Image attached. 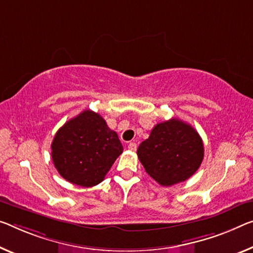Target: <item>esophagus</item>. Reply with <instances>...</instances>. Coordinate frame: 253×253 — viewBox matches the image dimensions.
<instances>
[{"label": "esophagus", "instance_id": "1", "mask_svg": "<svg viewBox=\"0 0 253 253\" xmlns=\"http://www.w3.org/2000/svg\"><path fill=\"white\" fill-rule=\"evenodd\" d=\"M127 148H129L132 151H135V150H137V143H135V142H130L129 145H127Z\"/></svg>", "mask_w": 253, "mask_h": 253}]
</instances>
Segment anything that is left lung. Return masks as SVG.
Returning a JSON list of instances; mask_svg holds the SVG:
<instances>
[{
  "label": "left lung",
  "instance_id": "left-lung-1",
  "mask_svg": "<svg viewBox=\"0 0 253 253\" xmlns=\"http://www.w3.org/2000/svg\"><path fill=\"white\" fill-rule=\"evenodd\" d=\"M137 154L146 172L161 185L169 186L197 172L204 159V143L190 124L170 119L154 126Z\"/></svg>",
  "mask_w": 253,
  "mask_h": 253
}]
</instances>
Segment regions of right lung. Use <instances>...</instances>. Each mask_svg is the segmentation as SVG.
<instances>
[{"mask_svg":"<svg viewBox=\"0 0 253 253\" xmlns=\"http://www.w3.org/2000/svg\"><path fill=\"white\" fill-rule=\"evenodd\" d=\"M50 149L54 166L62 177L90 188L104 180L122 154L123 146L102 116L84 110L60 127Z\"/></svg>","mask_w":253,"mask_h":253,"instance_id":"obj_1","label":"right lung"}]
</instances>
